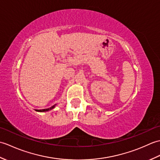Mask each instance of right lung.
Returning a JSON list of instances; mask_svg holds the SVG:
<instances>
[{
	"instance_id": "add662e5",
	"label": "right lung",
	"mask_w": 160,
	"mask_h": 160,
	"mask_svg": "<svg viewBox=\"0 0 160 160\" xmlns=\"http://www.w3.org/2000/svg\"><path fill=\"white\" fill-rule=\"evenodd\" d=\"M54 107H55V105H54V106H52V107H50V108H45V109H41V110H36L37 111H40V112H44V111H49V110H51V109H52V108H54Z\"/></svg>"
}]
</instances>
